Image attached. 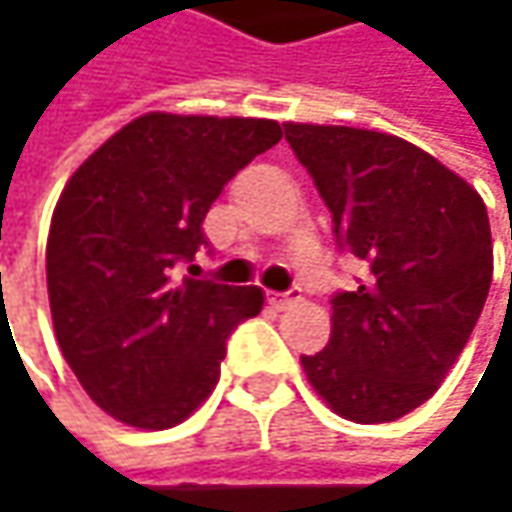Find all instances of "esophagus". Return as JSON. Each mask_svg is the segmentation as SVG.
<instances>
[{
    "label": "esophagus",
    "mask_w": 512,
    "mask_h": 512,
    "mask_svg": "<svg viewBox=\"0 0 512 512\" xmlns=\"http://www.w3.org/2000/svg\"><path fill=\"white\" fill-rule=\"evenodd\" d=\"M299 299H302V290H299V287H290L285 293H270V296H267V302L276 307V310H285V307L296 305Z\"/></svg>",
    "instance_id": "1"
}]
</instances>
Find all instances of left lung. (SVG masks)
<instances>
[{
  "label": "left lung",
  "mask_w": 512,
  "mask_h": 512,
  "mask_svg": "<svg viewBox=\"0 0 512 512\" xmlns=\"http://www.w3.org/2000/svg\"><path fill=\"white\" fill-rule=\"evenodd\" d=\"M285 139L330 207L339 247L364 262L359 287L330 299L327 347L302 356L307 382L350 422H396L439 390L482 316L487 207L399 136L287 122Z\"/></svg>",
  "instance_id": "left-lung-1"
}]
</instances>
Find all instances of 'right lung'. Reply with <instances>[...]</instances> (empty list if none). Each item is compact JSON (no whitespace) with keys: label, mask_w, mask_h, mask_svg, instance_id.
I'll return each instance as SVG.
<instances>
[{"label":"right lung","mask_w":512,"mask_h":512,"mask_svg":"<svg viewBox=\"0 0 512 512\" xmlns=\"http://www.w3.org/2000/svg\"><path fill=\"white\" fill-rule=\"evenodd\" d=\"M279 139L270 119L145 113L70 176L50 219V316L65 362L113 419L185 422L219 382L227 336L265 305L259 287L173 270L207 247L202 222L227 182Z\"/></svg>","instance_id":"add662e5"}]
</instances>
